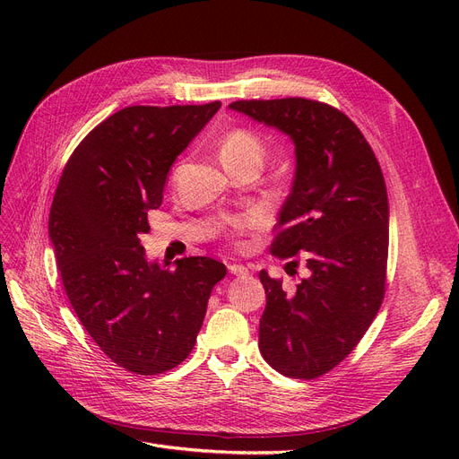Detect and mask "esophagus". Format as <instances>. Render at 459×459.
Listing matches in <instances>:
<instances>
[{
    "label": "esophagus",
    "mask_w": 459,
    "mask_h": 459,
    "mask_svg": "<svg viewBox=\"0 0 459 459\" xmlns=\"http://www.w3.org/2000/svg\"><path fill=\"white\" fill-rule=\"evenodd\" d=\"M229 272H230L232 275H249V270H247L246 266H242V264H230Z\"/></svg>",
    "instance_id": "1"
}]
</instances>
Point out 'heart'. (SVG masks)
I'll list each match as a JSON object with an SVG mask.
<instances>
[{"mask_svg":"<svg viewBox=\"0 0 459 459\" xmlns=\"http://www.w3.org/2000/svg\"><path fill=\"white\" fill-rule=\"evenodd\" d=\"M220 156L225 163L236 165V163H244V161H262L264 156V143L262 139L244 128H236L227 132L221 141H220ZM246 227V221H234L232 229L234 230H242Z\"/></svg>","mask_w":459,"mask_h":459,"instance_id":"1","label":"heart"}]
</instances>
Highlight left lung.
Wrapping results in <instances>:
<instances>
[{"label": "left lung", "mask_w": 459, "mask_h": 459, "mask_svg": "<svg viewBox=\"0 0 459 459\" xmlns=\"http://www.w3.org/2000/svg\"><path fill=\"white\" fill-rule=\"evenodd\" d=\"M230 109L290 137L296 173L272 251H307L310 275L294 292L266 270L258 348L277 372L318 377L357 346L385 294L389 199L365 135L327 104L307 99L239 100Z\"/></svg>", "instance_id": "1"}]
</instances>
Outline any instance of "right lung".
Wrapping results in <instances>:
<instances>
[{
  "label": "right lung",
  "mask_w": 459,
  "mask_h": 459,
  "mask_svg": "<svg viewBox=\"0 0 459 459\" xmlns=\"http://www.w3.org/2000/svg\"><path fill=\"white\" fill-rule=\"evenodd\" d=\"M220 108L117 111L72 152L52 203L48 230L72 308L113 363L141 376L171 370L189 355L212 288L227 275L225 264L208 256L161 266L139 244L169 169Z\"/></svg>",
  "instance_id": "1"
}]
</instances>
